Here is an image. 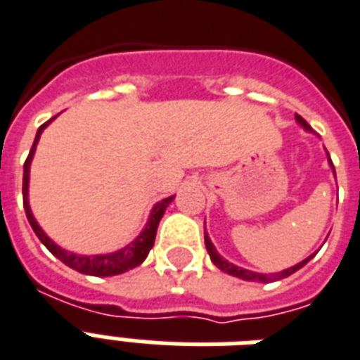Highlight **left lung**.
<instances>
[{"label": "left lung", "mask_w": 360, "mask_h": 360, "mask_svg": "<svg viewBox=\"0 0 360 360\" xmlns=\"http://www.w3.org/2000/svg\"><path fill=\"white\" fill-rule=\"evenodd\" d=\"M296 121H298L300 125L304 127L305 131H311V127L307 125V121H305L302 115H296ZM328 163H330L332 170H334V165H332V161H330V155H328ZM334 176H336V170H334ZM205 245H207V250H209V256H210V260H212V264H214L216 267H220L221 271L228 273V275H233V277H239V279H243V281H256V283H271V281L285 279V277H288V275H292L294 271H298L300 267H304L305 264H307V262L313 258V254H311L309 258H305L304 262H300V264H296V266L288 267V269H285V271L256 273V271H250V269H245V267L235 266V264H229L228 260H224L220 254H218V250H216L214 245H212V241H210L209 235L207 233H205Z\"/></svg>", "instance_id": "1"}]
</instances>
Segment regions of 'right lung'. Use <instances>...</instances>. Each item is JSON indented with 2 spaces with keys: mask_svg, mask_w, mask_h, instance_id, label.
I'll return each mask as SVG.
<instances>
[{
  "mask_svg": "<svg viewBox=\"0 0 360 360\" xmlns=\"http://www.w3.org/2000/svg\"><path fill=\"white\" fill-rule=\"evenodd\" d=\"M55 119V117H53ZM53 119H49L47 123H43L39 129H37L36 140H34V146H32V150L28 153V159L24 161V176H22V197H24V210H26V218H28L30 226L34 229V233L39 237V241L45 245V247L51 250V254H55L56 258L60 262H64L66 266H70L72 269L79 273H85V275H94V277H112V275H119V273H125L132 267L140 266L142 262L146 260V256L153 247V243H155V233H158V226L161 218H163L165 210L169 207L174 195L167 197L163 201H159L153 209H151V214L148 218V224H146V228L142 229V233L134 239L132 243H129L127 247H123L117 252L112 254H94V256H81V254H74V252H68L64 248H60L58 245L49 239L45 231L39 228V224L36 221L34 214H32V210H30V202H28V182H30V165H32V158H34V153H36V146L39 142V136H41L43 129L53 121Z\"/></svg>",
  "mask_w": 360,
  "mask_h": 360,
  "instance_id": "add662e5",
  "label": "right lung"
}]
</instances>
